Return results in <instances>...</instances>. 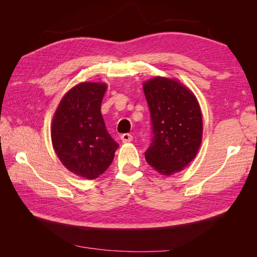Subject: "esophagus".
I'll use <instances>...</instances> for the list:
<instances>
[{
  "label": "esophagus",
  "instance_id": "esophagus-1",
  "mask_svg": "<svg viewBox=\"0 0 257 257\" xmlns=\"http://www.w3.org/2000/svg\"><path fill=\"white\" fill-rule=\"evenodd\" d=\"M121 141H122L123 143H130V142L133 141V136H132V135L128 134V133L122 134V135H121Z\"/></svg>",
  "mask_w": 257,
  "mask_h": 257
}]
</instances>
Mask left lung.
Returning <instances> with one entry per match:
<instances>
[{
    "label": "left lung",
    "instance_id": "obj_1",
    "mask_svg": "<svg viewBox=\"0 0 257 257\" xmlns=\"http://www.w3.org/2000/svg\"><path fill=\"white\" fill-rule=\"evenodd\" d=\"M149 106L152 141L146 161L161 175L170 176L190 164L203 137V116L191 90L165 77H153L144 83Z\"/></svg>",
    "mask_w": 257,
    "mask_h": 257
}]
</instances>
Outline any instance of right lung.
<instances>
[{
  "label": "right lung",
  "mask_w": 257,
  "mask_h": 257,
  "mask_svg": "<svg viewBox=\"0 0 257 257\" xmlns=\"http://www.w3.org/2000/svg\"><path fill=\"white\" fill-rule=\"evenodd\" d=\"M106 83L81 82L69 90L54 112L51 141L69 172L96 179L110 166L118 149L100 113Z\"/></svg>",
  "instance_id": "1"
}]
</instances>
